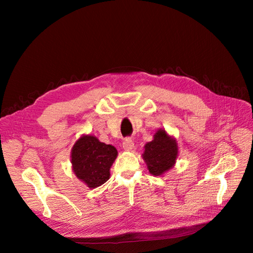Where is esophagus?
<instances>
[{
	"label": "esophagus",
	"instance_id": "esophagus-1",
	"mask_svg": "<svg viewBox=\"0 0 253 253\" xmlns=\"http://www.w3.org/2000/svg\"><path fill=\"white\" fill-rule=\"evenodd\" d=\"M122 147L126 151H132L134 149V141L132 138H126L122 142Z\"/></svg>",
	"mask_w": 253,
	"mask_h": 253
}]
</instances>
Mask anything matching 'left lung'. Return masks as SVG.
Listing matches in <instances>:
<instances>
[{
	"label": "left lung",
	"instance_id": "obj_1",
	"mask_svg": "<svg viewBox=\"0 0 253 253\" xmlns=\"http://www.w3.org/2000/svg\"><path fill=\"white\" fill-rule=\"evenodd\" d=\"M178 149L176 141L160 128L154 139L144 147L142 157L151 174L158 176L169 171L177 158Z\"/></svg>",
	"mask_w": 253,
	"mask_h": 253
}]
</instances>
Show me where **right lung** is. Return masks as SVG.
<instances>
[{
  "instance_id": "1",
  "label": "right lung",
  "mask_w": 253,
  "mask_h": 253,
  "mask_svg": "<svg viewBox=\"0 0 253 253\" xmlns=\"http://www.w3.org/2000/svg\"><path fill=\"white\" fill-rule=\"evenodd\" d=\"M117 150L99 141L95 136H82L72 150L73 170L89 188H97L110 178V169Z\"/></svg>"
}]
</instances>
